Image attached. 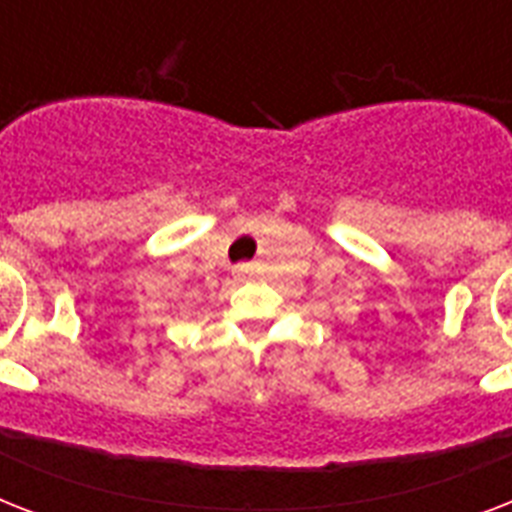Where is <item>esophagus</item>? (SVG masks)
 <instances>
[{"label": "esophagus", "mask_w": 512, "mask_h": 512, "mask_svg": "<svg viewBox=\"0 0 512 512\" xmlns=\"http://www.w3.org/2000/svg\"><path fill=\"white\" fill-rule=\"evenodd\" d=\"M236 276H239V279H247V276H249V265L247 263L236 265Z\"/></svg>", "instance_id": "1"}]
</instances>
